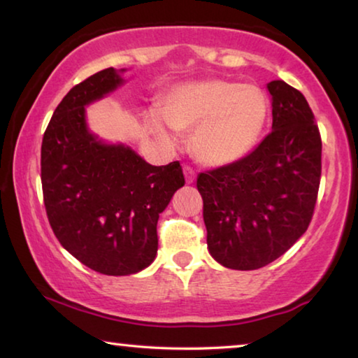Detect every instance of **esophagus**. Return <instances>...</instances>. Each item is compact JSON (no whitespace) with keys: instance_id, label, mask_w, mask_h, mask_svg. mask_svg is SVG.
<instances>
[{"instance_id":"1","label":"esophagus","mask_w":358,"mask_h":358,"mask_svg":"<svg viewBox=\"0 0 358 358\" xmlns=\"http://www.w3.org/2000/svg\"><path fill=\"white\" fill-rule=\"evenodd\" d=\"M184 176H185V182L187 184H194L195 182L196 174L190 166H184Z\"/></svg>"}]
</instances>
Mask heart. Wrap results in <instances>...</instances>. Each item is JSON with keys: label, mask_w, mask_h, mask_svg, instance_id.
Listing matches in <instances>:
<instances>
[{"label": "heart", "mask_w": 358, "mask_h": 358, "mask_svg": "<svg viewBox=\"0 0 358 358\" xmlns=\"http://www.w3.org/2000/svg\"><path fill=\"white\" fill-rule=\"evenodd\" d=\"M160 113L176 133L190 134L194 157L205 166L222 168L248 155L259 141L268 118V101L257 86L224 80L187 83L169 91ZM160 115L150 112L147 124L163 144L176 137Z\"/></svg>", "instance_id": "heart-1"}]
</instances>
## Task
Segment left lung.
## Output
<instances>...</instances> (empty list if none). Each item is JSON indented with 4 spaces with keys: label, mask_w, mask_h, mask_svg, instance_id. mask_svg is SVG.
Returning a JSON list of instances; mask_svg holds the SVG:
<instances>
[{
    "label": "left lung",
    "mask_w": 358,
    "mask_h": 358,
    "mask_svg": "<svg viewBox=\"0 0 358 358\" xmlns=\"http://www.w3.org/2000/svg\"><path fill=\"white\" fill-rule=\"evenodd\" d=\"M272 133L250 155L196 178L210 255L255 271L285 255L309 227L322 174V139L306 97L267 83Z\"/></svg>",
    "instance_id": "left-lung-1"
}]
</instances>
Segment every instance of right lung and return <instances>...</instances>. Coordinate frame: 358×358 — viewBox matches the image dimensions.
I'll use <instances>...</instances> for the list:
<instances>
[{"instance_id": "add662e5", "label": "right lung", "mask_w": 358, "mask_h": 358, "mask_svg": "<svg viewBox=\"0 0 358 358\" xmlns=\"http://www.w3.org/2000/svg\"><path fill=\"white\" fill-rule=\"evenodd\" d=\"M126 69L97 71L59 103L41 144V184L60 245L103 275L144 271L157 256V222L185 184L179 162L152 166L92 133L86 107L124 85Z\"/></svg>"}]
</instances>
